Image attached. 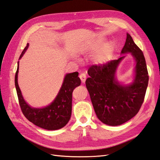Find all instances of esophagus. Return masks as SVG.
<instances>
[{
	"label": "esophagus",
	"mask_w": 160,
	"mask_h": 160,
	"mask_svg": "<svg viewBox=\"0 0 160 160\" xmlns=\"http://www.w3.org/2000/svg\"><path fill=\"white\" fill-rule=\"evenodd\" d=\"M79 78H80V80H81V81H82V83H84V82H85L86 78H87L86 74H85V73H80V76H79Z\"/></svg>",
	"instance_id": "34e87169"
}]
</instances>
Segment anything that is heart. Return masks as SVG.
<instances>
[{"label": "heart", "mask_w": 160, "mask_h": 160, "mask_svg": "<svg viewBox=\"0 0 160 160\" xmlns=\"http://www.w3.org/2000/svg\"><path fill=\"white\" fill-rule=\"evenodd\" d=\"M102 42V40H100V42L98 44ZM113 48L114 46L112 43H108L105 46L104 48L102 49L100 53L98 54L97 60L100 63H104L106 62L107 61L110 59V58L112 56V53L113 52Z\"/></svg>", "instance_id": "obj_1"}]
</instances>
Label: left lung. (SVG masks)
I'll return each mask as SVG.
<instances>
[{
	"label": "left lung",
	"instance_id": "obj_1",
	"mask_svg": "<svg viewBox=\"0 0 160 160\" xmlns=\"http://www.w3.org/2000/svg\"><path fill=\"white\" fill-rule=\"evenodd\" d=\"M131 52L136 61L135 78L130 85L122 86L115 80L117 67L124 58L93 64L86 80L91 102L98 118L104 124L118 126L136 115L143 103L148 83V73L143 52L127 33L121 53Z\"/></svg>",
	"mask_w": 160,
	"mask_h": 160
}]
</instances>
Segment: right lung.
Returning <instances> with one entry per match:
<instances>
[{
  "label": "right lung",
  "mask_w": 160,
  "mask_h": 160,
  "mask_svg": "<svg viewBox=\"0 0 160 160\" xmlns=\"http://www.w3.org/2000/svg\"><path fill=\"white\" fill-rule=\"evenodd\" d=\"M28 46L29 44H27L19 59L21 58ZM18 63L15 75V86L20 107L25 117L33 124L47 130H57L64 127L71 118L73 91L81 83L80 79L78 77V72L66 75L56 99L49 106L42 108L30 107L24 100L18 84Z\"/></svg>",
  "instance_id": "add662e5"
}]
</instances>
